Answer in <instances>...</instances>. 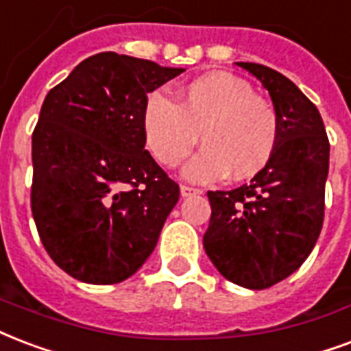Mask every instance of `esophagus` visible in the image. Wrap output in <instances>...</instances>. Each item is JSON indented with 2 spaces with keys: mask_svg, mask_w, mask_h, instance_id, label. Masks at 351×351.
<instances>
[{
  "mask_svg": "<svg viewBox=\"0 0 351 351\" xmlns=\"http://www.w3.org/2000/svg\"><path fill=\"white\" fill-rule=\"evenodd\" d=\"M202 191L197 189V187H189V186H180V195L182 197H191V195H200Z\"/></svg>",
  "mask_w": 351,
  "mask_h": 351,
  "instance_id": "obj_1",
  "label": "esophagus"
}]
</instances>
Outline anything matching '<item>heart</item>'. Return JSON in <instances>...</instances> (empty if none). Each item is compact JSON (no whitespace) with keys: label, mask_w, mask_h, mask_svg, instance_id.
<instances>
[{"label":"heart","mask_w":351,"mask_h":351,"mask_svg":"<svg viewBox=\"0 0 351 351\" xmlns=\"http://www.w3.org/2000/svg\"><path fill=\"white\" fill-rule=\"evenodd\" d=\"M141 128L149 151L160 164L175 167L204 143L184 176L215 182L228 175L245 180L271 162L278 143V116L271 103L258 97L247 80L215 71L191 80L178 104L162 90L149 93Z\"/></svg>","instance_id":"1"}]
</instances>
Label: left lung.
Here are the masks:
<instances>
[{
	"label": "left lung",
	"instance_id": "1",
	"mask_svg": "<svg viewBox=\"0 0 351 351\" xmlns=\"http://www.w3.org/2000/svg\"><path fill=\"white\" fill-rule=\"evenodd\" d=\"M237 66L271 95L276 151L250 184L208 191L211 217L202 243L226 280L259 291L291 276L317 243L324 223L330 141L320 112L293 80L261 64Z\"/></svg>",
	"mask_w": 351,
	"mask_h": 351
}]
</instances>
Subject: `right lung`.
<instances>
[{
    "label": "right lung",
    "instance_id": "right-lung-1",
    "mask_svg": "<svg viewBox=\"0 0 351 351\" xmlns=\"http://www.w3.org/2000/svg\"><path fill=\"white\" fill-rule=\"evenodd\" d=\"M184 68L97 53L44 99L33 132L31 208L51 259L93 285L127 280L180 197L145 151L147 93Z\"/></svg>",
    "mask_w": 351,
    "mask_h": 351
}]
</instances>
